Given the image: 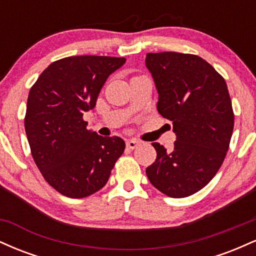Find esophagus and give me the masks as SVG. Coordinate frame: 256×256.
<instances>
[{
	"mask_svg": "<svg viewBox=\"0 0 256 256\" xmlns=\"http://www.w3.org/2000/svg\"><path fill=\"white\" fill-rule=\"evenodd\" d=\"M140 144V140H128V142H126V146H128V149L137 148V146Z\"/></svg>",
	"mask_w": 256,
	"mask_h": 256,
	"instance_id": "34e87169",
	"label": "esophagus"
}]
</instances>
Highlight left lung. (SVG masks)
Listing matches in <instances>:
<instances>
[{"instance_id": "left-lung-1", "label": "left lung", "mask_w": 256, "mask_h": 256, "mask_svg": "<svg viewBox=\"0 0 256 256\" xmlns=\"http://www.w3.org/2000/svg\"><path fill=\"white\" fill-rule=\"evenodd\" d=\"M146 66L158 89V112L177 136L172 150L152 143L156 160L146 173L158 192L186 198L212 180L228 150L234 116L228 85L198 55L148 52Z\"/></svg>"}]
</instances>
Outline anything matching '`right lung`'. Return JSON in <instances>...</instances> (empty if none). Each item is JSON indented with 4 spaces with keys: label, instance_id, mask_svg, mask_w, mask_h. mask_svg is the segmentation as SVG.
Returning <instances> with one entry per match:
<instances>
[{
    "label": "right lung",
    "instance_id": "1",
    "mask_svg": "<svg viewBox=\"0 0 256 256\" xmlns=\"http://www.w3.org/2000/svg\"><path fill=\"white\" fill-rule=\"evenodd\" d=\"M125 58L70 56L54 61L28 92L25 131L42 176L56 192L82 198L104 186L125 142L88 130L83 114Z\"/></svg>",
    "mask_w": 256,
    "mask_h": 256
}]
</instances>
